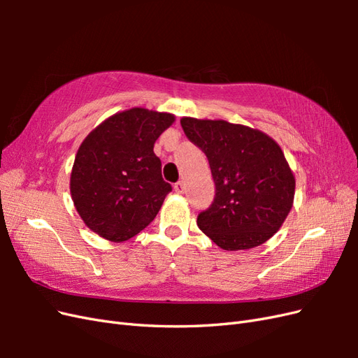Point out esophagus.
<instances>
[{
	"label": "esophagus",
	"mask_w": 358,
	"mask_h": 358,
	"mask_svg": "<svg viewBox=\"0 0 358 358\" xmlns=\"http://www.w3.org/2000/svg\"><path fill=\"white\" fill-rule=\"evenodd\" d=\"M175 191L178 194H182L183 191H185V183H183V180H179L175 183Z\"/></svg>",
	"instance_id": "1"
}]
</instances>
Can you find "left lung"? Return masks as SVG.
Masks as SVG:
<instances>
[{
	"mask_svg": "<svg viewBox=\"0 0 358 358\" xmlns=\"http://www.w3.org/2000/svg\"><path fill=\"white\" fill-rule=\"evenodd\" d=\"M183 133L209 159L215 199L199 229L225 251L263 245L284 224L296 179L272 137L239 124L182 117Z\"/></svg>",
	"mask_w": 358,
	"mask_h": 358,
	"instance_id": "obj_1",
	"label": "left lung"
}]
</instances>
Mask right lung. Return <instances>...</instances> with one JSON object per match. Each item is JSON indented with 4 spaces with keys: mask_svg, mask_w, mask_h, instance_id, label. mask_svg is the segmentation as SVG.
Segmentation results:
<instances>
[{
    "mask_svg": "<svg viewBox=\"0 0 358 358\" xmlns=\"http://www.w3.org/2000/svg\"><path fill=\"white\" fill-rule=\"evenodd\" d=\"M175 116L134 107L107 117L86 136L71 170V199L83 222L124 242L154 221L171 185L161 176L155 140Z\"/></svg>",
    "mask_w": 358,
    "mask_h": 358,
    "instance_id": "1",
    "label": "right lung"
}]
</instances>
